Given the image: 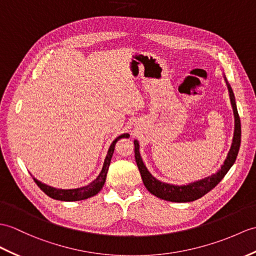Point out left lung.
Returning a JSON list of instances; mask_svg holds the SVG:
<instances>
[{
    "instance_id": "8db88e82",
    "label": "left lung",
    "mask_w": 256,
    "mask_h": 256,
    "mask_svg": "<svg viewBox=\"0 0 256 256\" xmlns=\"http://www.w3.org/2000/svg\"><path fill=\"white\" fill-rule=\"evenodd\" d=\"M228 90L230 92V99H231V104H232L234 108V142L232 145L228 154L227 159L224 160V164H222V169L219 170L217 174H212L208 178H205V179L190 183L188 186H171V184L160 182L157 179H155L150 172H148L147 168L145 167L144 162L140 158V145L138 140H134V152H135V160L136 164H138V170L140 172L142 182H144L145 188L150 191L152 195L157 196V198L169 200V202H176V203H186V202H193L198 198H200L202 196L208 193L210 191L215 188L217 184L220 182L224 176L227 174L229 169L232 167L234 164L238 152L240 150V144H241V121L239 114H238L236 100H234V94L232 89H231L230 85L227 82Z\"/></svg>"
}]
</instances>
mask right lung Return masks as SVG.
Returning a JSON list of instances; mask_svg holds the SVG:
<instances>
[{"mask_svg":"<svg viewBox=\"0 0 256 256\" xmlns=\"http://www.w3.org/2000/svg\"><path fill=\"white\" fill-rule=\"evenodd\" d=\"M128 136H130L128 134H122L114 140V142H112L110 148H109V150H108V155H106V157L104 168H102V170H101L100 174L98 176L96 180L92 181V183H89L86 186L73 188V190H61V188H51L49 186H46V184L41 183L37 179H34V181L48 196H49V198H54V200H64V202H73V200L75 202V200H86V198H92V196L96 195L100 192V190L102 188L104 184L106 182V172H108L111 158H112V155H114L116 142L120 138H128Z\"/></svg>","mask_w":256,"mask_h":256,"instance_id":"1","label":"right lung"}]
</instances>
